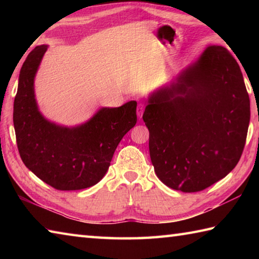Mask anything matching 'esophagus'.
Returning <instances> with one entry per match:
<instances>
[{
	"mask_svg": "<svg viewBox=\"0 0 259 259\" xmlns=\"http://www.w3.org/2000/svg\"><path fill=\"white\" fill-rule=\"evenodd\" d=\"M145 111V104L144 103H139L138 107H137V115L140 119L142 117V113Z\"/></svg>",
	"mask_w": 259,
	"mask_h": 259,
	"instance_id": "1",
	"label": "esophagus"
}]
</instances>
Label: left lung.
<instances>
[{"label": "left lung", "mask_w": 259, "mask_h": 259, "mask_svg": "<svg viewBox=\"0 0 259 259\" xmlns=\"http://www.w3.org/2000/svg\"><path fill=\"white\" fill-rule=\"evenodd\" d=\"M142 119L157 177L183 192L208 188L232 171L245 147L250 101L237 61L224 47L207 46L148 96Z\"/></svg>", "instance_id": "1"}]
</instances>
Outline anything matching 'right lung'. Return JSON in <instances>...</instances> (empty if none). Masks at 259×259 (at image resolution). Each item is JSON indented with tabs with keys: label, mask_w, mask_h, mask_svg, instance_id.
Returning a JSON list of instances; mask_svg holds the SVG:
<instances>
[{
	"label": "right lung",
	"mask_w": 259,
	"mask_h": 259,
	"mask_svg": "<svg viewBox=\"0 0 259 259\" xmlns=\"http://www.w3.org/2000/svg\"><path fill=\"white\" fill-rule=\"evenodd\" d=\"M49 46L32 50L22 65L13 123L22 161L58 190L95 186L107 174L119 142L137 122V102L102 107L85 122L68 126L48 120L38 109L34 80Z\"/></svg>",
	"instance_id": "obj_1"
}]
</instances>
